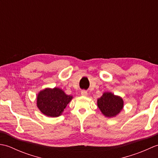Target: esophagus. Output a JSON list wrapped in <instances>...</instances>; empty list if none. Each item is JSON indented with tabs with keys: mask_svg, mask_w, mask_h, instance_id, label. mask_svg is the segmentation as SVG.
<instances>
[{
	"mask_svg": "<svg viewBox=\"0 0 158 158\" xmlns=\"http://www.w3.org/2000/svg\"><path fill=\"white\" fill-rule=\"evenodd\" d=\"M81 94L83 96H88V92H87L86 90H82L81 92Z\"/></svg>",
	"mask_w": 158,
	"mask_h": 158,
	"instance_id": "obj_1",
	"label": "esophagus"
}]
</instances>
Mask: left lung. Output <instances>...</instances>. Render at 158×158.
I'll return each mask as SVG.
<instances>
[{
  "mask_svg": "<svg viewBox=\"0 0 158 158\" xmlns=\"http://www.w3.org/2000/svg\"><path fill=\"white\" fill-rule=\"evenodd\" d=\"M97 105L105 117H113L120 113L123 107V100L111 92H105L97 100Z\"/></svg>",
  "mask_w": 158,
  "mask_h": 158,
  "instance_id": "8db88e82",
  "label": "left lung"
}]
</instances>
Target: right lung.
Segmentation results:
<instances>
[{
    "label": "right lung",
    "mask_w": 158,
    "mask_h": 158,
    "mask_svg": "<svg viewBox=\"0 0 158 158\" xmlns=\"http://www.w3.org/2000/svg\"><path fill=\"white\" fill-rule=\"evenodd\" d=\"M73 96L66 94L58 88H46L40 92L36 98V105L42 113L51 117L62 115Z\"/></svg>",
    "instance_id": "obj_1"
}]
</instances>
